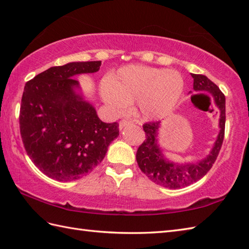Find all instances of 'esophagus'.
<instances>
[{
  "instance_id": "obj_1",
  "label": "esophagus",
  "mask_w": 249,
  "mask_h": 249,
  "mask_svg": "<svg viewBox=\"0 0 249 249\" xmlns=\"http://www.w3.org/2000/svg\"><path fill=\"white\" fill-rule=\"evenodd\" d=\"M131 123H133V122L129 121V120H122V121H120V123H119V125H120V129L124 128L125 126L130 125Z\"/></svg>"
}]
</instances>
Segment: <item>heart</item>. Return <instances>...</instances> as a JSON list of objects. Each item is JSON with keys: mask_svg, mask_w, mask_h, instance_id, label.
<instances>
[{"mask_svg": "<svg viewBox=\"0 0 249 249\" xmlns=\"http://www.w3.org/2000/svg\"><path fill=\"white\" fill-rule=\"evenodd\" d=\"M181 73L163 68L130 65L122 67L102 87V96L111 107L123 108L136 100V112L146 121L165 118L184 92Z\"/></svg>", "mask_w": 249, "mask_h": 249, "instance_id": "b5f03b06", "label": "heart"}]
</instances>
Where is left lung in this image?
Here are the masks:
<instances>
[{"label": "left lung", "instance_id": "1", "mask_svg": "<svg viewBox=\"0 0 249 249\" xmlns=\"http://www.w3.org/2000/svg\"><path fill=\"white\" fill-rule=\"evenodd\" d=\"M194 89L196 92L208 91L212 95L215 106L219 110V134L210 154L197 162L178 163L169 161L158 144V129L160 122H151L143 125L145 140L137 151L136 160L138 166L151 181L160 186L177 189L188 186L199 181L212 168L217 158L225 137L226 123V98L223 92L214 82L203 75H195ZM195 96V95H194Z\"/></svg>", "mask_w": 249, "mask_h": 249}]
</instances>
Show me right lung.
I'll list each match as a JSON object with an SVG mask.
<instances>
[{
	"mask_svg": "<svg viewBox=\"0 0 249 249\" xmlns=\"http://www.w3.org/2000/svg\"><path fill=\"white\" fill-rule=\"evenodd\" d=\"M100 61L50 67L25 83L20 107V134L26 154L56 181L86 177L102 162L119 136V124L104 123L76 89L73 79L99 71Z\"/></svg>",
	"mask_w": 249,
	"mask_h": 249,
	"instance_id": "add662e5",
	"label": "right lung"
}]
</instances>
